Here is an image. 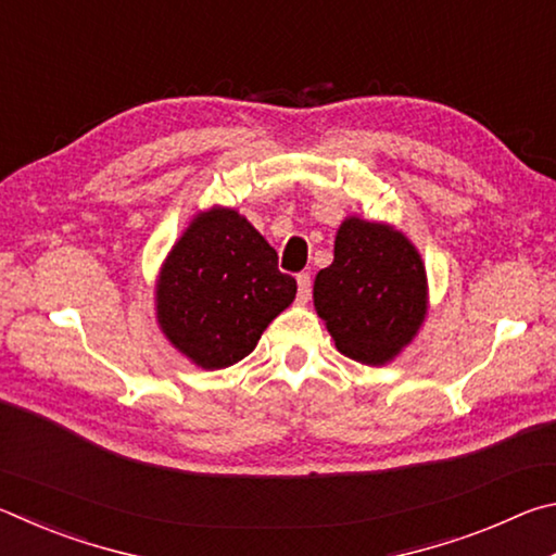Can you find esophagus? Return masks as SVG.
<instances>
[{
    "label": "esophagus",
    "mask_w": 556,
    "mask_h": 556,
    "mask_svg": "<svg viewBox=\"0 0 556 556\" xmlns=\"http://www.w3.org/2000/svg\"><path fill=\"white\" fill-rule=\"evenodd\" d=\"M296 285H299V301H308V296H312V275H306V271H301V275L296 277Z\"/></svg>",
    "instance_id": "1"
}]
</instances>
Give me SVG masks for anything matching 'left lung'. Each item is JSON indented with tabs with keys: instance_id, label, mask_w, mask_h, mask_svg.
<instances>
[{
	"instance_id": "8db88e82",
	"label": "left lung",
	"mask_w": 556,
	"mask_h": 556,
	"mask_svg": "<svg viewBox=\"0 0 556 556\" xmlns=\"http://www.w3.org/2000/svg\"><path fill=\"white\" fill-rule=\"evenodd\" d=\"M314 308L345 357L392 363L429 312L419 250L390 223L348 215L336 232L333 262L314 279Z\"/></svg>"
}]
</instances>
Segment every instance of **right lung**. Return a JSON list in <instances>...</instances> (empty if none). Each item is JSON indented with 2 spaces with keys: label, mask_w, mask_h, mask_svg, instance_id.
<instances>
[{
  "label": "right lung",
  "mask_w": 556,
  "mask_h": 556,
  "mask_svg": "<svg viewBox=\"0 0 556 556\" xmlns=\"http://www.w3.org/2000/svg\"><path fill=\"white\" fill-rule=\"evenodd\" d=\"M296 296L277 252L244 215L199 211L168 250L154 287L166 341L195 368H230L255 351L265 328Z\"/></svg>",
  "instance_id": "add662e5"
}]
</instances>
